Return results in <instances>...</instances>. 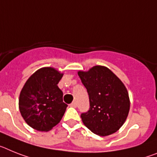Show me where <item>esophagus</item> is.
I'll use <instances>...</instances> for the list:
<instances>
[{"instance_id":"esophagus-1","label":"esophagus","mask_w":157,"mask_h":157,"mask_svg":"<svg viewBox=\"0 0 157 157\" xmlns=\"http://www.w3.org/2000/svg\"><path fill=\"white\" fill-rule=\"evenodd\" d=\"M70 107H74V108H76V107H77V103H76V102H73V103H72L70 104Z\"/></svg>"}]
</instances>
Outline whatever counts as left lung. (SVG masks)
Listing matches in <instances>:
<instances>
[{
	"label": "left lung",
	"instance_id": "1",
	"mask_svg": "<svg viewBox=\"0 0 157 157\" xmlns=\"http://www.w3.org/2000/svg\"><path fill=\"white\" fill-rule=\"evenodd\" d=\"M78 76L89 95L90 108L80 117L84 126L99 136L115 133L129 111V94L122 80L108 68L95 65Z\"/></svg>",
	"mask_w": 157,
	"mask_h": 157
}]
</instances>
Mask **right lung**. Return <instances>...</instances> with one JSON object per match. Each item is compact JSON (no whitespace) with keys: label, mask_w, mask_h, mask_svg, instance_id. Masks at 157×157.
Listing matches in <instances>:
<instances>
[{"label":"right lung","mask_w":157,"mask_h":157,"mask_svg":"<svg viewBox=\"0 0 157 157\" xmlns=\"http://www.w3.org/2000/svg\"><path fill=\"white\" fill-rule=\"evenodd\" d=\"M63 73L52 67L38 69L26 81L19 98L20 114L28 125L49 131L58 124L68 105L58 86Z\"/></svg>","instance_id":"1"}]
</instances>
